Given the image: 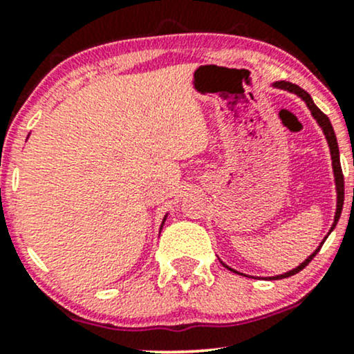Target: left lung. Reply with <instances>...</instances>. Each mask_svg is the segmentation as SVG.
Wrapping results in <instances>:
<instances>
[{
  "label": "left lung",
  "instance_id": "8db88e82",
  "mask_svg": "<svg viewBox=\"0 0 354 354\" xmlns=\"http://www.w3.org/2000/svg\"><path fill=\"white\" fill-rule=\"evenodd\" d=\"M271 86L273 88H279V89H284V91H290V93H295L296 96H299V98H301L304 103H306V106H308V109H310L311 111V116L315 118L316 120V123H318L319 126H321V129H323V133H324V136H326V141H328V146H330V153H331V161H333V173H335V183H336V213H335V221H333V226H331V230H330V233L333 230H335V226H336V223H338V219H339V216H341V209H343V201H344V178H343V171H341V163H339V148H338V141H336V135H335V129H333V126H331V121H330V118H328L326 115H324L323 111H321V109L316 106L315 103H313V98L310 95H308L306 91H304L303 88H299L298 84H293V83H290V81H274L273 84H271ZM328 233V234H330ZM328 236H324V239H326ZM324 239H323V243H324ZM323 243H321V245L316 248L315 251H313V253L308 256L306 259H304V261L301 263V265L299 266H296V268H293V270H290V271H286V273H283V274H278V276H270V278H266V279H279V278H288V276H293V274H296L298 273V271H301L304 266H308V263L311 261L313 258H315L316 256V253H318L319 251V248L323 246ZM223 265H225V263H223ZM226 266V265H225ZM228 268V270H231L233 271V273H238L236 270H233V268H230V266H226ZM239 274H243V273H239Z\"/></svg>",
  "mask_w": 354,
  "mask_h": 354
}]
</instances>
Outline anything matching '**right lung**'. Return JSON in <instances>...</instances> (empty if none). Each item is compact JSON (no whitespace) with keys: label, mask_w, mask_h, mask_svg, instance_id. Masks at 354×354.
<instances>
[{"label":"right lung","mask_w":354,"mask_h":354,"mask_svg":"<svg viewBox=\"0 0 354 354\" xmlns=\"http://www.w3.org/2000/svg\"><path fill=\"white\" fill-rule=\"evenodd\" d=\"M166 216H168V214H165V218H163V223H161V228H163V225H165V221H166ZM160 228V230H161Z\"/></svg>","instance_id":"right-lung-1"}]
</instances>
